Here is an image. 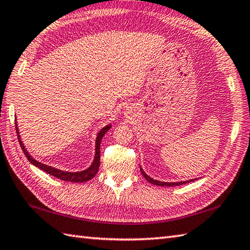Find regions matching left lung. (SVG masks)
I'll return each instance as SVG.
<instances>
[{"label":"left lung","instance_id":"obj_1","mask_svg":"<svg viewBox=\"0 0 250 250\" xmlns=\"http://www.w3.org/2000/svg\"><path fill=\"white\" fill-rule=\"evenodd\" d=\"M141 173L142 175L144 176V179H146L147 182L151 183V184H154V185H157V186H179V185H183V184H186V183H189V182H192L195 180H190V181H184V182H177V183H167V182H159V181H156V180H153L152 177H149L146 172H144L141 168Z\"/></svg>","mask_w":250,"mask_h":250}]
</instances>
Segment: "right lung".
<instances>
[{
  "mask_svg": "<svg viewBox=\"0 0 250 250\" xmlns=\"http://www.w3.org/2000/svg\"><path fill=\"white\" fill-rule=\"evenodd\" d=\"M15 124H16L17 136H18V141L20 143V146L22 148V151H23L27 160H29L31 164L36 166L37 168H40L41 170L47 172V173H49L50 175H53L54 177H58V179H60V180L66 181V182H73V183H82V182L90 181L91 179H93V177L97 174L98 169H99V164H101V142H102V139H103V137L104 136V134H106V132L110 129L111 125L104 127V128L98 132L97 138H96L95 157H94V162L90 166V168H87L86 170L81 171V172H66V171H62V170L52 168V167H50V166H47V165H43L40 162H37V160H35L34 158H32V156L29 154V152H27L25 149L24 144L22 143V141L20 140L18 127H17V121H15Z\"/></svg>",
  "mask_w": 250,
  "mask_h": 250,
  "instance_id": "add662e5",
  "label": "right lung"
}]
</instances>
